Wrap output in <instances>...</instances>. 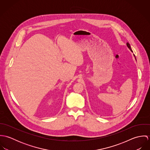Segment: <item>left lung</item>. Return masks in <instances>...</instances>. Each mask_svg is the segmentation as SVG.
<instances>
[{"instance_id": "8db88e82", "label": "left lung", "mask_w": 150, "mask_h": 150, "mask_svg": "<svg viewBox=\"0 0 150 150\" xmlns=\"http://www.w3.org/2000/svg\"><path fill=\"white\" fill-rule=\"evenodd\" d=\"M127 47H128L129 48V50H130V51H132V52H133V51H132V49H131V47H130V44H129V43H127ZM134 57H135V55H134ZM135 59H136V57H135Z\"/></svg>"}]
</instances>
